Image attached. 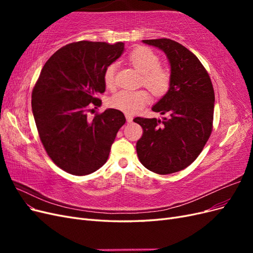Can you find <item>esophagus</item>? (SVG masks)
<instances>
[{"label":"esophagus","instance_id":"obj_1","mask_svg":"<svg viewBox=\"0 0 253 253\" xmlns=\"http://www.w3.org/2000/svg\"><path fill=\"white\" fill-rule=\"evenodd\" d=\"M126 121L128 122V124H129V122L133 121V117L131 116V115H126Z\"/></svg>","mask_w":253,"mask_h":253}]
</instances>
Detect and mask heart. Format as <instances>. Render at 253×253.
<instances>
[{
  "label": "heart",
  "mask_w": 253,
  "mask_h": 253,
  "mask_svg": "<svg viewBox=\"0 0 253 253\" xmlns=\"http://www.w3.org/2000/svg\"><path fill=\"white\" fill-rule=\"evenodd\" d=\"M128 62L137 72L142 74V83L153 94L160 96L165 94L170 86L171 75L165 67L159 66V58L154 51L149 48L139 47L133 50L128 56ZM115 73L116 65L111 64L104 72L103 80L106 88L115 87ZM150 100L147 91L140 90H120L109 99V105L126 114H134L140 111Z\"/></svg>",
  "instance_id": "1"
}]
</instances>
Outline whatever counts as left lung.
<instances>
[{"label":"left lung","mask_w":253,"mask_h":253,"mask_svg":"<svg viewBox=\"0 0 253 253\" xmlns=\"http://www.w3.org/2000/svg\"><path fill=\"white\" fill-rule=\"evenodd\" d=\"M163 50L171 82L152 111L162 119L137 117L143 129L136 150L140 163L157 174L186 169L201 154L212 132L214 90L208 73L193 52L170 39L142 40Z\"/></svg>","instance_id":"obj_1"}]
</instances>
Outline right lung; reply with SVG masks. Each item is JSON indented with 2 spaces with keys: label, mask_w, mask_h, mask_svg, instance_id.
Masks as SVG:
<instances>
[{
  "label": "right lung",
  "mask_w": 253,
  "mask_h": 253,
  "mask_svg": "<svg viewBox=\"0 0 253 253\" xmlns=\"http://www.w3.org/2000/svg\"><path fill=\"white\" fill-rule=\"evenodd\" d=\"M125 50V44L80 41L57 50L44 64L32 95V109L40 139L59 168L87 175L109 158L122 112L108 109L87 118L90 105H100L103 75Z\"/></svg>",
  "instance_id": "obj_1"
}]
</instances>
